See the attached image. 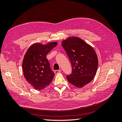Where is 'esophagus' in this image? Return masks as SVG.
<instances>
[{"label": "esophagus", "instance_id": "esophagus-1", "mask_svg": "<svg viewBox=\"0 0 122 122\" xmlns=\"http://www.w3.org/2000/svg\"><path fill=\"white\" fill-rule=\"evenodd\" d=\"M61 71V70H54V72L55 74H57L58 73H60Z\"/></svg>", "mask_w": 122, "mask_h": 122}]
</instances>
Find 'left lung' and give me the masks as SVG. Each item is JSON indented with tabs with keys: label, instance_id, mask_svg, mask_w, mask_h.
<instances>
[{
	"label": "left lung",
	"instance_id": "left-lung-1",
	"mask_svg": "<svg viewBox=\"0 0 122 122\" xmlns=\"http://www.w3.org/2000/svg\"><path fill=\"white\" fill-rule=\"evenodd\" d=\"M61 46L72 66V74L67 76L68 81L77 87L89 83L96 75L98 66V57L93 47L76 36L62 41Z\"/></svg>",
	"mask_w": 122,
	"mask_h": 122
}]
</instances>
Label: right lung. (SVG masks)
Instances as JSON below:
<instances>
[{
  "instance_id": "1",
  "label": "right lung",
  "mask_w": 122,
  "mask_h": 122,
  "mask_svg": "<svg viewBox=\"0 0 122 122\" xmlns=\"http://www.w3.org/2000/svg\"><path fill=\"white\" fill-rule=\"evenodd\" d=\"M57 45V43L55 42L46 45L36 43L26 52L22 62L23 75L35 89H44L53 80L55 74L50 68L46 55Z\"/></svg>"
}]
</instances>
